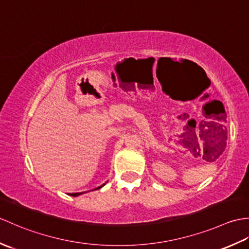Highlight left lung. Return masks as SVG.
I'll list each match as a JSON object with an SVG mask.
<instances>
[{
	"label": "left lung",
	"instance_id": "left-lung-1",
	"mask_svg": "<svg viewBox=\"0 0 249 249\" xmlns=\"http://www.w3.org/2000/svg\"><path fill=\"white\" fill-rule=\"evenodd\" d=\"M218 113L219 114L217 116H215V118H216V121L218 120V122H220V123H215V122L210 123V122H209L210 125L214 126V128H213L214 131L211 133V129H209L208 131H205L206 134H209V135H206V137H208V138H206V141H208L210 149H213V147L215 145H217L218 143L220 144V141H223V144H225L226 140H227L226 126L224 124H221V123H226V122H227V114H226L225 110L223 108H220V111H218ZM205 143H206V142H205ZM223 150H224V147H223V149H220V151H218V153L223 152Z\"/></svg>",
	"mask_w": 249,
	"mask_h": 249
}]
</instances>
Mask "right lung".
Listing matches in <instances>:
<instances>
[{"label":"right lung","instance_id":"1","mask_svg":"<svg viewBox=\"0 0 249 249\" xmlns=\"http://www.w3.org/2000/svg\"><path fill=\"white\" fill-rule=\"evenodd\" d=\"M105 185V184H104ZM104 185H102V186H99V187H97V188H95V189H98V188H102ZM94 190V189H93ZM81 194H83V193H73V194H70L71 196H72V197H76V196H79V195H81Z\"/></svg>","mask_w":249,"mask_h":249}]
</instances>
